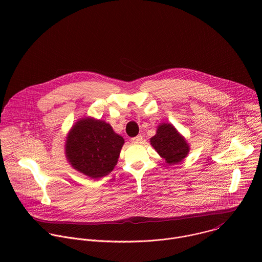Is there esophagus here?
Returning a JSON list of instances; mask_svg holds the SVG:
<instances>
[{"mask_svg":"<svg viewBox=\"0 0 262 262\" xmlns=\"http://www.w3.org/2000/svg\"><path fill=\"white\" fill-rule=\"evenodd\" d=\"M142 140H143V137H142L141 135H139V136H137V137H135V138H132V142H133V143H135V144H139V143H141V142H142Z\"/></svg>","mask_w":262,"mask_h":262,"instance_id":"esophagus-1","label":"esophagus"}]
</instances>
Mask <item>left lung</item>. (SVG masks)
I'll use <instances>...</instances> for the list:
<instances>
[{
	"label": "left lung",
	"instance_id": "left-lung-1",
	"mask_svg": "<svg viewBox=\"0 0 262 262\" xmlns=\"http://www.w3.org/2000/svg\"><path fill=\"white\" fill-rule=\"evenodd\" d=\"M150 144L169 165L180 163L190 151L185 139L170 123L159 125L156 136L150 139Z\"/></svg>",
	"mask_w": 262,
	"mask_h": 262
}]
</instances>
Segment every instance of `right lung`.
Returning a JSON list of instances; mask_svg holds the SVG:
<instances>
[{"label": "right lung", "mask_w": 262, "mask_h": 262, "mask_svg": "<svg viewBox=\"0 0 262 262\" xmlns=\"http://www.w3.org/2000/svg\"><path fill=\"white\" fill-rule=\"evenodd\" d=\"M124 139L101 120L84 118L72 126L66 138L69 164L90 178L107 175L118 162Z\"/></svg>", "instance_id": "add662e5"}]
</instances>
